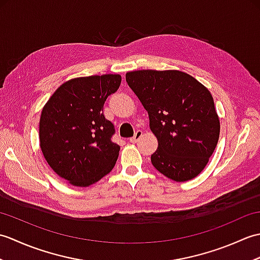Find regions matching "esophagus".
<instances>
[{
	"label": "esophagus",
	"mask_w": 260,
	"mask_h": 260,
	"mask_svg": "<svg viewBox=\"0 0 260 260\" xmlns=\"http://www.w3.org/2000/svg\"><path fill=\"white\" fill-rule=\"evenodd\" d=\"M142 134H143L142 131H136L134 136L132 137V139H129V142H131V143H136V142L139 141V140L141 139V137H142Z\"/></svg>",
	"instance_id": "1"
}]
</instances>
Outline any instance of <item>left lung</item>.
<instances>
[{
  "label": "left lung",
  "mask_w": 260,
  "mask_h": 260,
  "mask_svg": "<svg viewBox=\"0 0 260 260\" xmlns=\"http://www.w3.org/2000/svg\"><path fill=\"white\" fill-rule=\"evenodd\" d=\"M126 82L148 113L158 147L153 167L176 182L196 178L219 140L220 121L211 93L179 70H137Z\"/></svg>",
  "instance_id": "8db88e82"
}]
</instances>
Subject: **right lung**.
Masks as SVG:
<instances>
[{
  "mask_svg": "<svg viewBox=\"0 0 260 260\" xmlns=\"http://www.w3.org/2000/svg\"><path fill=\"white\" fill-rule=\"evenodd\" d=\"M119 75L81 77L64 82L43 107L40 147L60 178L77 186L96 183L113 170L120 147L104 104L117 91Z\"/></svg>",
  "mask_w": 260,
  "mask_h": 260,
  "instance_id": "right-lung-1",
  "label": "right lung"
}]
</instances>
